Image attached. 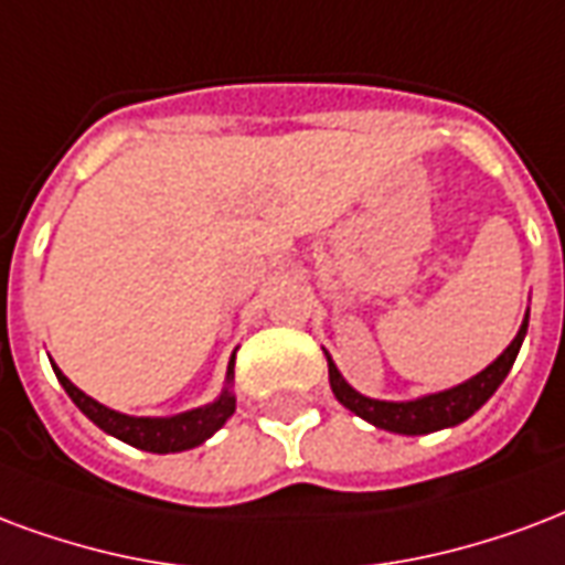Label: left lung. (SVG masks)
I'll use <instances>...</instances> for the list:
<instances>
[{
	"label": "left lung",
	"instance_id": "left-lung-1",
	"mask_svg": "<svg viewBox=\"0 0 565 565\" xmlns=\"http://www.w3.org/2000/svg\"><path fill=\"white\" fill-rule=\"evenodd\" d=\"M530 311L521 320V329L518 335L512 338V344L505 347L503 353L491 362L488 367H482L476 377L463 380L458 386L443 388V392H431V395H419V398L411 401H380L367 398L362 392L350 386L341 371L332 362V356L326 353V362H329V386L335 392V398L344 404L347 411L356 413L359 419L371 422L374 428H383V431L392 434H407V437H416V434H434L443 431V428H455L473 416L484 401L491 398L497 392V386L503 383L505 374L515 365V356L521 344H524V335H527Z\"/></svg>",
	"mask_w": 565,
	"mask_h": 565
}]
</instances>
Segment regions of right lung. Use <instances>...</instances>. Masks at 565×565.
<instances>
[{
    "label": "right lung",
    "mask_w": 565,
    "mask_h": 565,
    "mask_svg": "<svg viewBox=\"0 0 565 565\" xmlns=\"http://www.w3.org/2000/svg\"><path fill=\"white\" fill-rule=\"evenodd\" d=\"M233 365H236V353L230 356L227 365V380H224V388L215 401H209L203 407H194V411L177 413V416H128V413L110 411L102 401L89 398L83 388H77L65 374H62L56 362H53V371H56V380L62 383V388L68 392V398L81 407V413L86 419H92L104 434H110L116 440L128 443L134 449H143V452L154 455H170V452H185V449H194L200 443H206L212 434L218 431L221 425L236 413V395H233Z\"/></svg>",
    "instance_id": "obj_1"
}]
</instances>
